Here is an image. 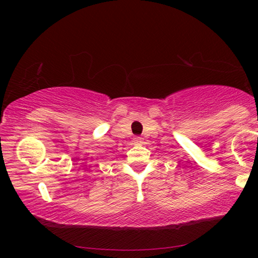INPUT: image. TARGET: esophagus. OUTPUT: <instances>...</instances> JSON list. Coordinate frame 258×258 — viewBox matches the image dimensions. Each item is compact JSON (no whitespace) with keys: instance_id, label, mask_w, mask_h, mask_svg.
Listing matches in <instances>:
<instances>
[{"instance_id":"obj_1","label":"esophagus","mask_w":258,"mask_h":258,"mask_svg":"<svg viewBox=\"0 0 258 258\" xmlns=\"http://www.w3.org/2000/svg\"><path fill=\"white\" fill-rule=\"evenodd\" d=\"M142 137H140V136H135L134 137V142H136V143H141L142 142Z\"/></svg>"}]
</instances>
